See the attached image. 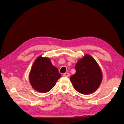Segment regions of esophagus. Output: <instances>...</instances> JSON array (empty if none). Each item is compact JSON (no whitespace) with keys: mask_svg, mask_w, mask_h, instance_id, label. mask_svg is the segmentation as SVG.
<instances>
[{"mask_svg":"<svg viewBox=\"0 0 124 124\" xmlns=\"http://www.w3.org/2000/svg\"><path fill=\"white\" fill-rule=\"evenodd\" d=\"M70 75V74L69 73H66L63 74V76L64 77H69Z\"/></svg>","mask_w":124,"mask_h":124,"instance_id":"1","label":"esophagus"}]
</instances>
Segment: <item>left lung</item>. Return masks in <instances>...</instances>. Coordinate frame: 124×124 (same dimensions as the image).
Wrapping results in <instances>:
<instances>
[{"mask_svg": "<svg viewBox=\"0 0 124 124\" xmlns=\"http://www.w3.org/2000/svg\"><path fill=\"white\" fill-rule=\"evenodd\" d=\"M76 70L70 78L74 89L79 93L90 94L100 86L102 80L101 70L94 58L86 54L75 64Z\"/></svg>", "mask_w": 124, "mask_h": 124, "instance_id": "left-lung-1", "label": "left lung"}]
</instances>
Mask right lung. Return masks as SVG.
<instances>
[{
	"label": "right lung",
	"mask_w": 124,
	"mask_h": 124,
	"mask_svg": "<svg viewBox=\"0 0 124 124\" xmlns=\"http://www.w3.org/2000/svg\"><path fill=\"white\" fill-rule=\"evenodd\" d=\"M61 76L58 69L52 64L49 58L39 56L33 63L29 77L33 88L45 93L54 87Z\"/></svg>",
	"instance_id": "add662e5"
}]
</instances>
